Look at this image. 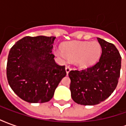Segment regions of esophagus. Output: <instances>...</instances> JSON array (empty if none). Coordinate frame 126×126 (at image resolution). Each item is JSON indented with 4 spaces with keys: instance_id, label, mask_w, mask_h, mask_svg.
I'll list each match as a JSON object with an SVG mask.
<instances>
[{
    "instance_id": "obj_1",
    "label": "esophagus",
    "mask_w": 126,
    "mask_h": 126,
    "mask_svg": "<svg viewBox=\"0 0 126 126\" xmlns=\"http://www.w3.org/2000/svg\"><path fill=\"white\" fill-rule=\"evenodd\" d=\"M65 71H66V73H67V74H69V72L71 71V68L69 67V66H66L65 67Z\"/></svg>"
}]
</instances>
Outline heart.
Wrapping results in <instances>:
<instances>
[{"mask_svg":"<svg viewBox=\"0 0 126 126\" xmlns=\"http://www.w3.org/2000/svg\"><path fill=\"white\" fill-rule=\"evenodd\" d=\"M55 54L64 60L75 61L81 68H86L98 61L102 48L96 41L69 42L63 45V50H57Z\"/></svg>","mask_w":126,"mask_h":126,"instance_id":"obj_1","label":"heart"}]
</instances>
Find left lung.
Wrapping results in <instances>:
<instances>
[{
    "instance_id": "8db88e82",
    "label": "left lung",
    "mask_w": 126,
    "mask_h": 126,
    "mask_svg": "<svg viewBox=\"0 0 126 126\" xmlns=\"http://www.w3.org/2000/svg\"><path fill=\"white\" fill-rule=\"evenodd\" d=\"M102 48L100 59L83 70H71L70 90L72 99L82 105H95L113 93L118 83L122 57L113 44L97 38Z\"/></svg>"
}]
</instances>
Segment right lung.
<instances>
[{"mask_svg": "<svg viewBox=\"0 0 126 126\" xmlns=\"http://www.w3.org/2000/svg\"><path fill=\"white\" fill-rule=\"evenodd\" d=\"M55 37L26 36L11 48L7 77L14 93L31 103L49 101L66 76L65 65L55 63L52 53Z\"/></svg>", "mask_w": 126, "mask_h": 126, "instance_id": "1", "label": "right lung"}]
</instances>
